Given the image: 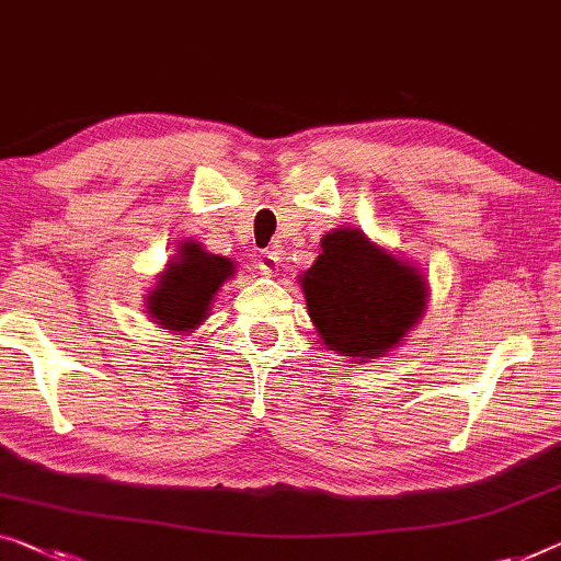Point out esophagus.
Wrapping results in <instances>:
<instances>
[{"mask_svg":"<svg viewBox=\"0 0 561 561\" xmlns=\"http://www.w3.org/2000/svg\"><path fill=\"white\" fill-rule=\"evenodd\" d=\"M256 266L262 274H277L279 272V254L277 252H262L256 259Z\"/></svg>","mask_w":561,"mask_h":561,"instance_id":"obj_1","label":"esophagus"}]
</instances>
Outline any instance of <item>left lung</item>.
I'll return each instance as SVG.
<instances>
[{
  "label": "left lung",
  "mask_w": 561,
  "mask_h": 561,
  "mask_svg": "<svg viewBox=\"0 0 561 561\" xmlns=\"http://www.w3.org/2000/svg\"><path fill=\"white\" fill-rule=\"evenodd\" d=\"M302 289L324 345L347 357H380L396 347L428 297L413 266L357 229H337L322 239V254L302 274Z\"/></svg>",
  "instance_id": "8db88e82"
}]
</instances>
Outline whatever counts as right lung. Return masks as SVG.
<instances>
[{
    "label": "right lung",
    "mask_w": 561,
    "mask_h": 561,
    "mask_svg": "<svg viewBox=\"0 0 561 561\" xmlns=\"http://www.w3.org/2000/svg\"><path fill=\"white\" fill-rule=\"evenodd\" d=\"M231 274L229 259L206 254L196 241H186L181 244L179 262L163 272L158 289L150 295V314L169 330H194L206 320L216 289Z\"/></svg>",
    "instance_id": "obj_1"
}]
</instances>
